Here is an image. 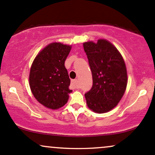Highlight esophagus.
I'll return each mask as SVG.
<instances>
[{
    "mask_svg": "<svg viewBox=\"0 0 155 155\" xmlns=\"http://www.w3.org/2000/svg\"><path fill=\"white\" fill-rule=\"evenodd\" d=\"M71 86L73 88H78V80H72L71 81Z\"/></svg>",
    "mask_w": 155,
    "mask_h": 155,
    "instance_id": "esophagus-1",
    "label": "esophagus"
}]
</instances>
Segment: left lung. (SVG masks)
Wrapping results in <instances>:
<instances>
[{
    "label": "left lung",
    "instance_id": "8db88e82",
    "mask_svg": "<svg viewBox=\"0 0 155 155\" xmlns=\"http://www.w3.org/2000/svg\"><path fill=\"white\" fill-rule=\"evenodd\" d=\"M92 73L93 85L85 94L86 103L98 114L108 112L122 98L127 84V74L121 55L110 41L83 43Z\"/></svg>",
    "mask_w": 155,
    "mask_h": 155
}]
</instances>
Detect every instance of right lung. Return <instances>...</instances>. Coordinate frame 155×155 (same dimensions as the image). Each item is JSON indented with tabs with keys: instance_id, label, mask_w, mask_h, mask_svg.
I'll list each match as a JSON object with an SVG mask.
<instances>
[{
	"instance_id": "right-lung-1",
	"label": "right lung",
	"mask_w": 155,
	"mask_h": 155,
	"mask_svg": "<svg viewBox=\"0 0 155 155\" xmlns=\"http://www.w3.org/2000/svg\"><path fill=\"white\" fill-rule=\"evenodd\" d=\"M71 46L54 42L36 55L29 74L32 94L39 103L50 109H58L67 102L70 79L64 63Z\"/></svg>"
}]
</instances>
